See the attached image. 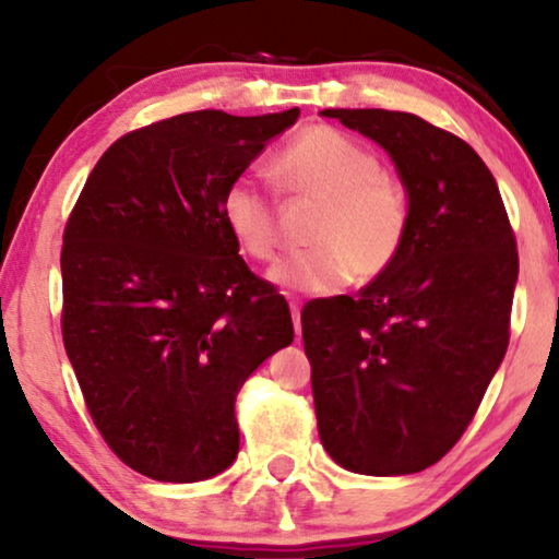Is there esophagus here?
I'll return each instance as SVG.
<instances>
[{
    "instance_id": "34e87169",
    "label": "esophagus",
    "mask_w": 559,
    "mask_h": 559,
    "mask_svg": "<svg viewBox=\"0 0 559 559\" xmlns=\"http://www.w3.org/2000/svg\"><path fill=\"white\" fill-rule=\"evenodd\" d=\"M288 305H292V320H294V331H297V336L301 333V305L297 299H292L288 301Z\"/></svg>"
}]
</instances>
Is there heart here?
<instances>
[{"label":"heart","instance_id":"heart-1","mask_svg":"<svg viewBox=\"0 0 559 559\" xmlns=\"http://www.w3.org/2000/svg\"><path fill=\"white\" fill-rule=\"evenodd\" d=\"M275 183L294 197L316 199L305 252L278 262L271 281L281 288L331 294L355 281L370 284L400 260L409 236L407 189L381 170L368 146L329 126L297 133L273 157ZM221 215L236 243L260 262L281 249L278 207L249 176L234 178L221 197Z\"/></svg>","mask_w":559,"mask_h":559}]
</instances>
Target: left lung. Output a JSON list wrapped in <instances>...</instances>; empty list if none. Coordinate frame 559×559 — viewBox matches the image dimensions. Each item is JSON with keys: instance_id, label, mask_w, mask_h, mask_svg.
Segmentation results:
<instances>
[{"instance_id": "obj_1", "label": "left lung", "mask_w": 559, "mask_h": 559, "mask_svg": "<svg viewBox=\"0 0 559 559\" xmlns=\"http://www.w3.org/2000/svg\"><path fill=\"white\" fill-rule=\"evenodd\" d=\"M320 115L389 152L413 223L381 278L357 297L312 299L301 310L318 433L352 473H420L457 444L502 365L515 234L467 141L413 112Z\"/></svg>"}]
</instances>
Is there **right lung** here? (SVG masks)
Wrapping results in <instances>:
<instances>
[{
	"mask_svg": "<svg viewBox=\"0 0 559 559\" xmlns=\"http://www.w3.org/2000/svg\"><path fill=\"white\" fill-rule=\"evenodd\" d=\"M297 118L199 110L126 133L68 217L62 342L102 439L141 476L226 471L236 394L294 342L286 299L239 258L221 197Z\"/></svg>",
	"mask_w": 559,
	"mask_h": 559,
	"instance_id": "1",
	"label": "right lung"
}]
</instances>
